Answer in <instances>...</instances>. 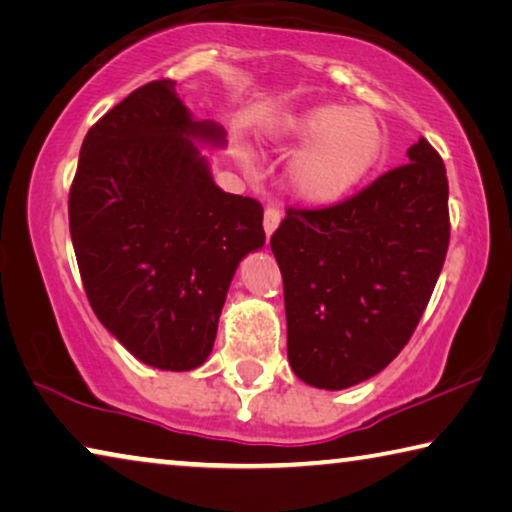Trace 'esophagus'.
Here are the masks:
<instances>
[{
  "label": "esophagus",
  "instance_id": "34e87169",
  "mask_svg": "<svg viewBox=\"0 0 512 512\" xmlns=\"http://www.w3.org/2000/svg\"><path fill=\"white\" fill-rule=\"evenodd\" d=\"M280 218H282V209L278 205H269L264 209V232H266V239L271 237L275 232V227L280 225Z\"/></svg>",
  "mask_w": 512,
  "mask_h": 512
}]
</instances>
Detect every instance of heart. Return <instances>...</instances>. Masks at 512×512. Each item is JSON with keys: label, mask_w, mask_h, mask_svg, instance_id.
Here are the masks:
<instances>
[{"label": "heart", "mask_w": 512, "mask_h": 512, "mask_svg": "<svg viewBox=\"0 0 512 512\" xmlns=\"http://www.w3.org/2000/svg\"><path fill=\"white\" fill-rule=\"evenodd\" d=\"M275 139L310 143L298 154L291 180L305 200L330 202L353 189L385 145L378 118L367 109L323 104L280 120Z\"/></svg>", "instance_id": "b5f03b06"}]
</instances>
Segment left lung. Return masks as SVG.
I'll return each instance as SVG.
<instances>
[{
	"mask_svg": "<svg viewBox=\"0 0 512 512\" xmlns=\"http://www.w3.org/2000/svg\"><path fill=\"white\" fill-rule=\"evenodd\" d=\"M408 157L337 205L287 207L273 232L289 364L307 385L344 389L376 376L433 296L451 237L449 182L424 136Z\"/></svg>",
	"mask_w": 512,
	"mask_h": 512,
	"instance_id": "left-lung-1",
	"label": "left lung"
}]
</instances>
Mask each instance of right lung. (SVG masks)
<instances>
[{
  "label": "right lung",
  "mask_w": 512,
  "mask_h": 512,
  "mask_svg": "<svg viewBox=\"0 0 512 512\" xmlns=\"http://www.w3.org/2000/svg\"><path fill=\"white\" fill-rule=\"evenodd\" d=\"M196 123L173 79L129 93L88 129L70 186V237L97 319L134 358L200 367L243 255L264 246V209L225 193L189 139Z\"/></svg>",
  "instance_id": "right-lung-1"
}]
</instances>
